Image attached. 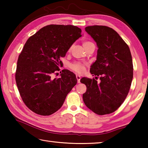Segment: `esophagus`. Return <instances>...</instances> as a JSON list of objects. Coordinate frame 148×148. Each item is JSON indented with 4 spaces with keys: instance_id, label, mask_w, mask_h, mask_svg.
Returning a JSON list of instances; mask_svg holds the SVG:
<instances>
[{
    "instance_id": "1",
    "label": "esophagus",
    "mask_w": 148,
    "mask_h": 148,
    "mask_svg": "<svg viewBox=\"0 0 148 148\" xmlns=\"http://www.w3.org/2000/svg\"><path fill=\"white\" fill-rule=\"evenodd\" d=\"M76 79L77 80V83H79L80 79H81V76H80L79 75H76Z\"/></svg>"
}]
</instances>
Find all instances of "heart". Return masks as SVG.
<instances>
[{
  "instance_id": "1",
  "label": "heart",
  "mask_w": 148,
  "mask_h": 148,
  "mask_svg": "<svg viewBox=\"0 0 148 148\" xmlns=\"http://www.w3.org/2000/svg\"><path fill=\"white\" fill-rule=\"evenodd\" d=\"M93 44L91 42L88 41V40H85L83 42V46L85 47V49L86 48L87 46H90V45ZM71 51V47L69 49V51ZM70 69L72 71L77 72V73H82L84 71L85 69V65L84 64L80 63V62H74V63H72L70 65Z\"/></svg>"
}]
</instances>
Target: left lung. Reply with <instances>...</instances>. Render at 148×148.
<instances>
[{"label":"left lung","mask_w":148,"mask_h":148,"mask_svg":"<svg viewBox=\"0 0 148 148\" xmlns=\"http://www.w3.org/2000/svg\"><path fill=\"white\" fill-rule=\"evenodd\" d=\"M86 31L98 46L97 60L90 72L95 78L82 77L80 82L87 87L83 94L85 104L98 115L113 113L128 95L133 77V64L130 49L119 34L110 27L92 25Z\"/></svg>","instance_id":"1"}]
</instances>
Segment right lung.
I'll list each match as a JSON object with an SVG mask.
<instances>
[{
	"label": "right lung",
	"instance_id": "right-lung-1",
	"mask_svg": "<svg viewBox=\"0 0 148 148\" xmlns=\"http://www.w3.org/2000/svg\"><path fill=\"white\" fill-rule=\"evenodd\" d=\"M82 30L74 25H49L27 40L17 62L16 82L22 101L29 110L40 116H49L63 104L77 84L75 74L62 70L64 57ZM58 76V75H57Z\"/></svg>",
	"mask_w": 148,
	"mask_h": 148
}]
</instances>
